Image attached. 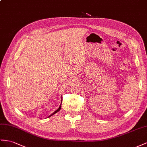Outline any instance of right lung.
I'll return each instance as SVG.
<instances>
[{
    "label": "right lung",
    "mask_w": 147,
    "mask_h": 147,
    "mask_svg": "<svg viewBox=\"0 0 147 147\" xmlns=\"http://www.w3.org/2000/svg\"><path fill=\"white\" fill-rule=\"evenodd\" d=\"M61 105H60V106L59 107V108L58 109H57V110H56V111L55 112H54L53 113V114H51V115H50V116H49V117H51V115H54L55 114H56V112H58V111H60V109H61Z\"/></svg>",
    "instance_id": "right-lung-1"
}]
</instances>
